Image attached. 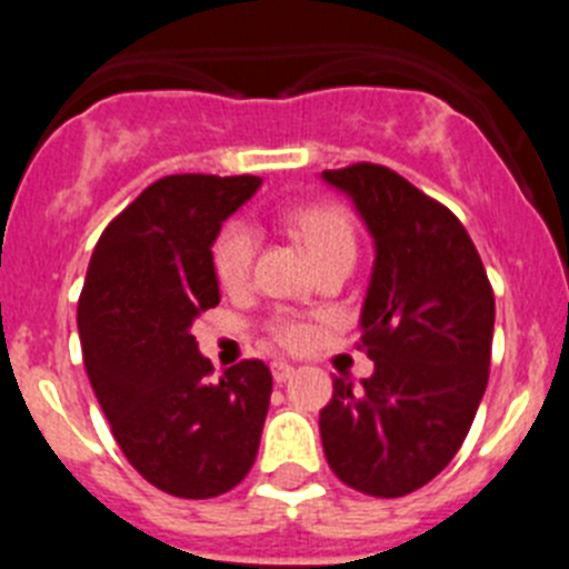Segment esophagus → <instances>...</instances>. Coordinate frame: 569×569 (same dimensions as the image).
Masks as SVG:
<instances>
[{
	"instance_id": "esophagus-1",
	"label": "esophagus",
	"mask_w": 569,
	"mask_h": 569,
	"mask_svg": "<svg viewBox=\"0 0 569 569\" xmlns=\"http://www.w3.org/2000/svg\"><path fill=\"white\" fill-rule=\"evenodd\" d=\"M270 370H273V381H288L290 376L296 373V367L293 365H288V361H273V365H270Z\"/></svg>"
}]
</instances>
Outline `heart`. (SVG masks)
I'll use <instances>...</instances> for the list:
<instances>
[{
    "label": "heart",
    "mask_w": 569,
    "mask_h": 569,
    "mask_svg": "<svg viewBox=\"0 0 569 569\" xmlns=\"http://www.w3.org/2000/svg\"><path fill=\"white\" fill-rule=\"evenodd\" d=\"M288 228L305 241V248L316 259V264L333 259V256L356 253V228L353 219L339 202L316 199V202L296 204L284 213ZM256 256V230L241 219H230L216 233L210 259H213V273L224 288H241L248 281ZM270 333L276 341L288 347H299L308 339V328L293 319H276L270 325Z\"/></svg>",
    "instance_id": "obj_1"
}]
</instances>
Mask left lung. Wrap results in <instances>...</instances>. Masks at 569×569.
<instances>
[{
    "instance_id": "1",
    "label": "left lung",
    "mask_w": 569,
    "mask_h": 569,
    "mask_svg": "<svg viewBox=\"0 0 569 569\" xmlns=\"http://www.w3.org/2000/svg\"><path fill=\"white\" fill-rule=\"evenodd\" d=\"M376 239L359 350L361 390L339 376L319 430L330 470L353 490L399 499L459 453L490 379L496 296L465 224L385 164L325 170Z\"/></svg>"
}]
</instances>
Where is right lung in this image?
<instances>
[{
	"instance_id": "right-lung-1",
	"label": "right lung",
	"mask_w": 569,
	"mask_h": 569,
	"mask_svg": "<svg viewBox=\"0 0 569 569\" xmlns=\"http://www.w3.org/2000/svg\"><path fill=\"white\" fill-rule=\"evenodd\" d=\"M259 176H164L99 236L79 296L90 387L133 470L179 499H216L253 467L273 376L241 359L213 381L190 325L219 305L210 248Z\"/></svg>"
}]
</instances>
